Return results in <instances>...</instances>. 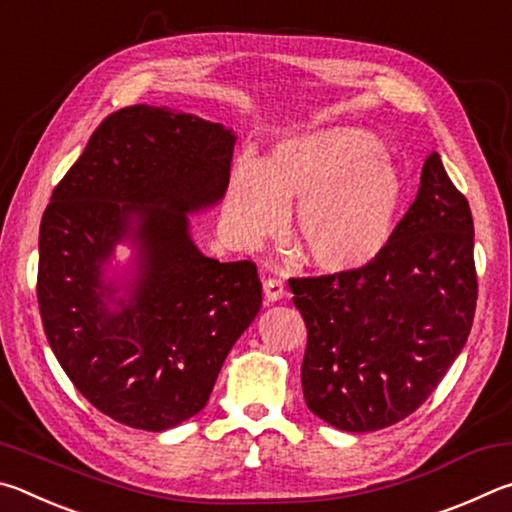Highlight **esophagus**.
<instances>
[{"instance_id":"obj_1","label":"esophagus","mask_w":512,"mask_h":512,"mask_svg":"<svg viewBox=\"0 0 512 512\" xmlns=\"http://www.w3.org/2000/svg\"><path fill=\"white\" fill-rule=\"evenodd\" d=\"M284 296H287V289H284V282L280 277H268V280H264V298L268 302L282 300Z\"/></svg>"}]
</instances>
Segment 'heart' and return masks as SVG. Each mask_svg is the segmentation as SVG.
<instances>
[{
	"mask_svg": "<svg viewBox=\"0 0 512 512\" xmlns=\"http://www.w3.org/2000/svg\"><path fill=\"white\" fill-rule=\"evenodd\" d=\"M404 198L402 176L375 135L327 126L289 137L266 164L244 160L232 173L225 216L239 239L255 244L282 230L298 205L293 239L307 262L329 275L377 262L393 237Z\"/></svg>",
	"mask_w": 512,
	"mask_h": 512,
	"instance_id": "1",
	"label": "heart"
}]
</instances>
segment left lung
Masks as SVG:
<instances>
[{"label":"left lung","instance_id":"left-lung-1","mask_svg":"<svg viewBox=\"0 0 512 512\" xmlns=\"http://www.w3.org/2000/svg\"><path fill=\"white\" fill-rule=\"evenodd\" d=\"M305 318L302 393L341 431L404 420L461 354L476 309L474 223L433 151L420 189L377 262L357 273L291 277Z\"/></svg>","mask_w":512,"mask_h":512}]
</instances>
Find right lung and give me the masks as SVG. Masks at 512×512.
<instances>
[{
  "label": "right lung",
  "instance_id": "obj_1",
  "mask_svg": "<svg viewBox=\"0 0 512 512\" xmlns=\"http://www.w3.org/2000/svg\"><path fill=\"white\" fill-rule=\"evenodd\" d=\"M235 140L223 124L167 106L121 108L42 214L47 341L76 391L126 427L164 431L201 411L262 307L250 259L221 264L189 237L187 214L228 189ZM124 238L136 246V277L115 288L102 264Z\"/></svg>",
  "mask_w": 512,
  "mask_h": 512
}]
</instances>
